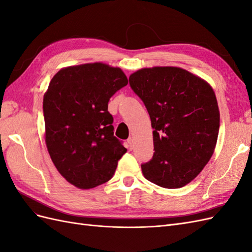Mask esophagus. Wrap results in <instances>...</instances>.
Masks as SVG:
<instances>
[{"instance_id":"esophagus-1","label":"esophagus","mask_w":252,"mask_h":252,"mask_svg":"<svg viewBox=\"0 0 252 252\" xmlns=\"http://www.w3.org/2000/svg\"><path fill=\"white\" fill-rule=\"evenodd\" d=\"M127 143H128V146H129V148L132 149V148H133V139L131 138V136L127 140Z\"/></svg>"}]
</instances>
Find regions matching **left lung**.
<instances>
[{
	"label": "left lung",
	"instance_id": "1",
	"mask_svg": "<svg viewBox=\"0 0 252 252\" xmlns=\"http://www.w3.org/2000/svg\"><path fill=\"white\" fill-rule=\"evenodd\" d=\"M129 84L146 106L155 154L142 165L145 179L164 188L194 180L216 149L220 110L210 84L174 66L142 68Z\"/></svg>",
	"mask_w": 252,
	"mask_h": 252
}]
</instances>
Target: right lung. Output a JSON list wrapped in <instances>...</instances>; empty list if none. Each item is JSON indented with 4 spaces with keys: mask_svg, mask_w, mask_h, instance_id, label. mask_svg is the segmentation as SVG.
<instances>
[{
    "mask_svg": "<svg viewBox=\"0 0 252 252\" xmlns=\"http://www.w3.org/2000/svg\"><path fill=\"white\" fill-rule=\"evenodd\" d=\"M127 84L121 68L101 62L64 67L49 83L45 143L57 170L77 188L108 182L127 151L113 135L108 112L109 98Z\"/></svg>",
    "mask_w": 252,
    "mask_h": 252,
    "instance_id": "obj_1",
    "label": "right lung"
}]
</instances>
